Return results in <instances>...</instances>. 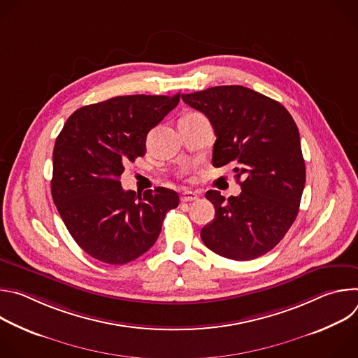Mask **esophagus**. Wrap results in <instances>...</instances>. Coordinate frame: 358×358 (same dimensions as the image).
Listing matches in <instances>:
<instances>
[{
	"mask_svg": "<svg viewBox=\"0 0 358 358\" xmlns=\"http://www.w3.org/2000/svg\"><path fill=\"white\" fill-rule=\"evenodd\" d=\"M195 199H198V195L192 191H184L181 194V201L182 202H191V201H195Z\"/></svg>",
	"mask_w": 358,
	"mask_h": 358,
	"instance_id": "obj_1",
	"label": "esophagus"
}]
</instances>
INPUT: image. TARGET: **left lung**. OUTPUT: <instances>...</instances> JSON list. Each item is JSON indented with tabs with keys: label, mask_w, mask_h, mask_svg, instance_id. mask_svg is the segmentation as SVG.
I'll return each instance as SVG.
<instances>
[{
	"label": "left lung",
	"mask_w": 358,
	"mask_h": 358,
	"mask_svg": "<svg viewBox=\"0 0 358 358\" xmlns=\"http://www.w3.org/2000/svg\"><path fill=\"white\" fill-rule=\"evenodd\" d=\"M181 97L213 124V166L231 164L236 180L243 178L238 196L207 191L215 218L201 229V239L228 259L259 258L282 241L299 213L306 167L297 126L279 101L245 86Z\"/></svg>",
	"instance_id": "left-lung-1"
}]
</instances>
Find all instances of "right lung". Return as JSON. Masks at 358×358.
<instances>
[{"label": "right lung", "mask_w": 358, "mask_h": 358, "mask_svg": "<svg viewBox=\"0 0 358 358\" xmlns=\"http://www.w3.org/2000/svg\"><path fill=\"white\" fill-rule=\"evenodd\" d=\"M180 101L174 96H117L78 109L54 147L50 191L75 242L92 258L124 265L157 241L178 194L157 187L124 191L120 176L145 155V138Z\"/></svg>", "instance_id": "add662e5"}]
</instances>
